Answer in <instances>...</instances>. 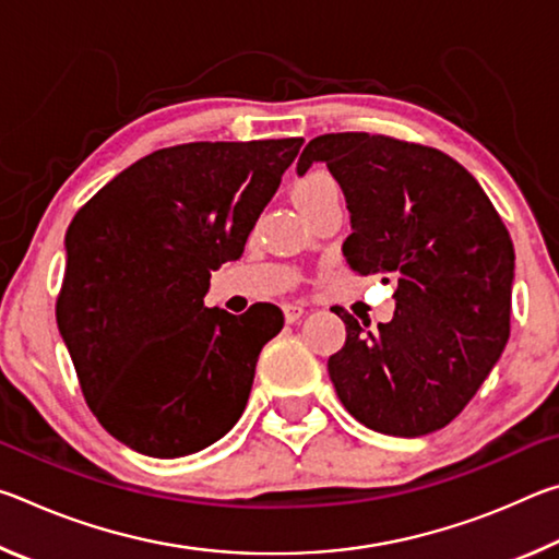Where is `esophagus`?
Masks as SVG:
<instances>
[{"label": "esophagus", "instance_id": "34e87169", "mask_svg": "<svg viewBox=\"0 0 559 559\" xmlns=\"http://www.w3.org/2000/svg\"><path fill=\"white\" fill-rule=\"evenodd\" d=\"M302 313H306V308H302L300 302H286V306H283V316H286L288 323H296V320L302 318Z\"/></svg>", "mask_w": 559, "mask_h": 559}]
</instances>
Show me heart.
Wrapping results in <instances>:
<instances>
[{
	"label": "heart",
	"mask_w": 559,
	"mask_h": 559,
	"mask_svg": "<svg viewBox=\"0 0 559 559\" xmlns=\"http://www.w3.org/2000/svg\"><path fill=\"white\" fill-rule=\"evenodd\" d=\"M335 182L333 177L320 173V169H313V173L302 175L296 185H293V200H296L298 206H306L313 200H318V197H323L325 192H333Z\"/></svg>",
	"instance_id": "1"
}]
</instances>
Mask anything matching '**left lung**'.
Here are the masks:
<instances>
[{
	"label": "left lung",
	"instance_id": "8db88e82",
	"mask_svg": "<svg viewBox=\"0 0 559 559\" xmlns=\"http://www.w3.org/2000/svg\"><path fill=\"white\" fill-rule=\"evenodd\" d=\"M325 163L347 202L349 269L396 283L390 323L335 308L347 337L330 380L359 424L416 439L463 412L510 335L515 251L506 224L466 167L441 150L330 132L296 173Z\"/></svg>",
	"mask_w": 559,
	"mask_h": 559
}]
</instances>
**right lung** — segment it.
<instances>
[{
    "mask_svg": "<svg viewBox=\"0 0 559 559\" xmlns=\"http://www.w3.org/2000/svg\"><path fill=\"white\" fill-rule=\"evenodd\" d=\"M302 138L189 143L138 159L73 216L56 323L91 412L153 459L229 431L283 313L206 308L212 271L243 243Z\"/></svg>",
    "mask_w": 559,
    "mask_h": 559,
    "instance_id": "right-lung-1",
    "label": "right lung"
}]
</instances>
